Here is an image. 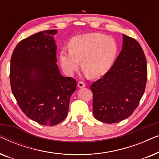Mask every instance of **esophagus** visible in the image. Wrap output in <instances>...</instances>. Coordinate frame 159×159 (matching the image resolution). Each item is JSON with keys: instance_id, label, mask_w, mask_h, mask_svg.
<instances>
[{"instance_id": "obj_1", "label": "esophagus", "mask_w": 159, "mask_h": 159, "mask_svg": "<svg viewBox=\"0 0 159 159\" xmlns=\"http://www.w3.org/2000/svg\"><path fill=\"white\" fill-rule=\"evenodd\" d=\"M77 86H78V88H84V87H85L86 86V84L84 83L83 82H81V81H80V82H78V83H77Z\"/></svg>"}]
</instances>
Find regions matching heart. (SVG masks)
<instances>
[{"label":"heart","mask_w":159,"mask_h":159,"mask_svg":"<svg viewBox=\"0 0 159 159\" xmlns=\"http://www.w3.org/2000/svg\"><path fill=\"white\" fill-rule=\"evenodd\" d=\"M69 50H62L60 62L64 70L71 75L79 69L82 61L83 71L90 77L105 75L114 62L117 52L114 40L101 33H88L74 37Z\"/></svg>","instance_id":"obj_1"}]
</instances>
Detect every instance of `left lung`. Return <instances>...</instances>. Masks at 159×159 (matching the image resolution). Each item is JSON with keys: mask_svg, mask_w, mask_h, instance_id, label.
<instances>
[{"mask_svg": "<svg viewBox=\"0 0 159 159\" xmlns=\"http://www.w3.org/2000/svg\"><path fill=\"white\" fill-rule=\"evenodd\" d=\"M147 75L142 47L134 38L123 34L122 50L114 64L90 85L95 118L113 124L131 116L144 94Z\"/></svg>", "mask_w": 159, "mask_h": 159, "instance_id": "1", "label": "left lung"}]
</instances>
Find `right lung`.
I'll return each mask as SVG.
<instances>
[{"label": "right lung", "mask_w": 159, "mask_h": 159, "mask_svg": "<svg viewBox=\"0 0 159 159\" xmlns=\"http://www.w3.org/2000/svg\"><path fill=\"white\" fill-rule=\"evenodd\" d=\"M56 33L45 30L24 39L11 58V88L17 103L30 119L48 126L64 120L77 88L76 80L63 77L58 70Z\"/></svg>", "instance_id": "add662e5"}]
</instances>
